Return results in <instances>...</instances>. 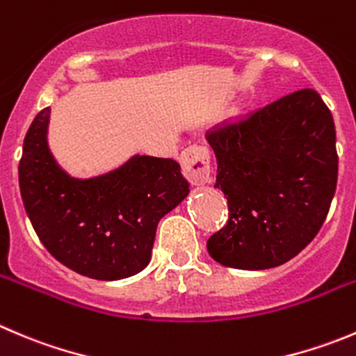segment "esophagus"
I'll return each instance as SVG.
<instances>
[{"mask_svg": "<svg viewBox=\"0 0 356 356\" xmlns=\"http://www.w3.org/2000/svg\"><path fill=\"white\" fill-rule=\"evenodd\" d=\"M182 174L191 184H205L210 179V154L203 146H189L179 156Z\"/></svg>", "mask_w": 356, "mask_h": 356, "instance_id": "obj_1", "label": "esophagus"}]
</instances>
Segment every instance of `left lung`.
<instances>
[{
  "mask_svg": "<svg viewBox=\"0 0 356 356\" xmlns=\"http://www.w3.org/2000/svg\"><path fill=\"white\" fill-rule=\"evenodd\" d=\"M229 219L207 248L236 270L291 261L322 227L337 184L336 127L312 88L207 134Z\"/></svg>",
  "mask_w": 356,
  "mask_h": 356,
  "instance_id": "obj_1",
  "label": "left lung"
}]
</instances>
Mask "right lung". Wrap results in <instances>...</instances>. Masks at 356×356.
Here are the masks:
<instances>
[{
  "instance_id": "add662e5",
  "label": "right lung",
  "mask_w": 356,
  "mask_h": 356,
  "mask_svg": "<svg viewBox=\"0 0 356 356\" xmlns=\"http://www.w3.org/2000/svg\"><path fill=\"white\" fill-rule=\"evenodd\" d=\"M48 122L44 108L27 130L19 163L20 195L38 238L83 277H134L149 264L161 217L188 196L181 165L136 154L108 174L71 177L51 156Z\"/></svg>"
}]
</instances>
